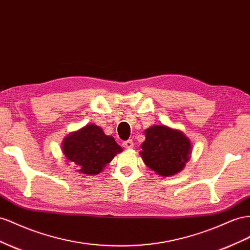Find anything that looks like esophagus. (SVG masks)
Returning <instances> with one entry per match:
<instances>
[{
    "label": "esophagus",
    "instance_id": "1",
    "mask_svg": "<svg viewBox=\"0 0 250 250\" xmlns=\"http://www.w3.org/2000/svg\"><path fill=\"white\" fill-rule=\"evenodd\" d=\"M123 146L125 147V148H132L133 147V142H132V140H127V141H124L123 142Z\"/></svg>",
    "mask_w": 250,
    "mask_h": 250
}]
</instances>
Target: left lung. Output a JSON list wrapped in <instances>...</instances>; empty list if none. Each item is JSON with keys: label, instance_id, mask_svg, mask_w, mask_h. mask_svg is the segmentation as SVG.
Returning <instances> with one entry per match:
<instances>
[{"label": "left lung", "instance_id": "left-lung-1", "mask_svg": "<svg viewBox=\"0 0 250 250\" xmlns=\"http://www.w3.org/2000/svg\"><path fill=\"white\" fill-rule=\"evenodd\" d=\"M141 156L144 163L162 177L183 169L191 152L190 141L179 130L154 125L145 130Z\"/></svg>", "mask_w": 250, "mask_h": 250}]
</instances>
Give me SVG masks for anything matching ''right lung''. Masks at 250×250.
I'll return each instance as SVG.
<instances>
[{"label":"right lung","mask_w":250,"mask_h":250,"mask_svg":"<svg viewBox=\"0 0 250 250\" xmlns=\"http://www.w3.org/2000/svg\"><path fill=\"white\" fill-rule=\"evenodd\" d=\"M122 151L114 139L106 136L102 128L87 125L82 129L69 134L64 140L63 153L78 171L85 174H97L105 165Z\"/></svg>","instance_id":"right-lung-1"}]
</instances>
